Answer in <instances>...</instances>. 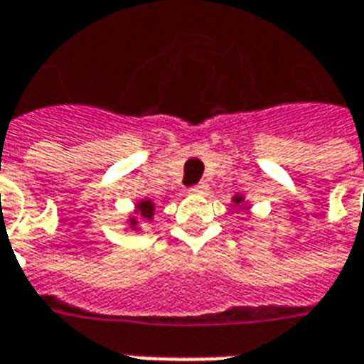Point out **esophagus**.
<instances>
[{
  "mask_svg": "<svg viewBox=\"0 0 364 364\" xmlns=\"http://www.w3.org/2000/svg\"><path fill=\"white\" fill-rule=\"evenodd\" d=\"M188 192L192 193V196H203V193L207 192V186H205V184L192 186V188H190V190H188Z\"/></svg>",
  "mask_w": 364,
  "mask_h": 364,
  "instance_id": "obj_1",
  "label": "esophagus"
}]
</instances>
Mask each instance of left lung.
Returning <instances> with one entry per match:
<instances>
[{"label": "left lung", "mask_w": 364, "mask_h": 364, "mask_svg": "<svg viewBox=\"0 0 364 364\" xmlns=\"http://www.w3.org/2000/svg\"><path fill=\"white\" fill-rule=\"evenodd\" d=\"M232 201H234V203H236L237 207H240V209H242V207H244V209H245V198H244V196H240V193H236V196L232 198Z\"/></svg>", "instance_id": "1"}]
</instances>
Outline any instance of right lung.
Segmentation results:
<instances>
[{"label":"right lung","mask_w":364,"mask_h":364,"mask_svg":"<svg viewBox=\"0 0 364 364\" xmlns=\"http://www.w3.org/2000/svg\"><path fill=\"white\" fill-rule=\"evenodd\" d=\"M153 215H155V205H153L151 199H140L138 203H136V209H134V215H130L127 220V226L130 230L140 232V220L144 223H151Z\"/></svg>","instance_id":"1"}]
</instances>
